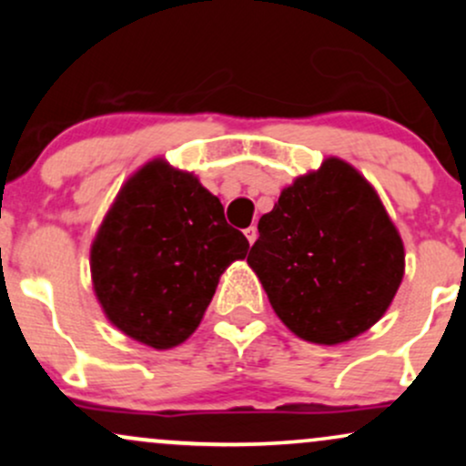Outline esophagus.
I'll return each mask as SVG.
<instances>
[{"label":"esophagus","instance_id":"34e87169","mask_svg":"<svg viewBox=\"0 0 466 466\" xmlns=\"http://www.w3.org/2000/svg\"><path fill=\"white\" fill-rule=\"evenodd\" d=\"M243 232H245V237H248L249 243H254V240L258 238V228H256V226H249V228H245Z\"/></svg>","mask_w":466,"mask_h":466}]
</instances>
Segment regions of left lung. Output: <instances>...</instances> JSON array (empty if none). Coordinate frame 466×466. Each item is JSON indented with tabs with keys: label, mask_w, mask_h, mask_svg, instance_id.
<instances>
[{
	"label": "left lung",
	"mask_w": 466,
	"mask_h": 466,
	"mask_svg": "<svg viewBox=\"0 0 466 466\" xmlns=\"http://www.w3.org/2000/svg\"><path fill=\"white\" fill-rule=\"evenodd\" d=\"M248 263L278 318L313 344H341L388 311L405 271L397 228L366 179L329 157L280 192Z\"/></svg>",
	"instance_id": "8db88e82"
}]
</instances>
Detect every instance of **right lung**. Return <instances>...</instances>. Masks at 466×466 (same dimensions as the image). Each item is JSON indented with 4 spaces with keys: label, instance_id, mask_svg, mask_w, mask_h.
<instances>
[{
    "label": "right lung",
    "instance_id": "obj_1",
    "mask_svg": "<svg viewBox=\"0 0 466 466\" xmlns=\"http://www.w3.org/2000/svg\"><path fill=\"white\" fill-rule=\"evenodd\" d=\"M248 249L195 175L153 159L122 186L96 234V298L125 335L173 349L195 333L218 278Z\"/></svg>",
    "mask_w": 466,
    "mask_h": 466
}]
</instances>
